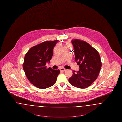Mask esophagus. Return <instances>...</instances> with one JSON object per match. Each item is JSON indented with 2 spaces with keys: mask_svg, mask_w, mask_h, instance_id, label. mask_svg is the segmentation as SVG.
<instances>
[{
  "mask_svg": "<svg viewBox=\"0 0 122 122\" xmlns=\"http://www.w3.org/2000/svg\"><path fill=\"white\" fill-rule=\"evenodd\" d=\"M60 71H61V72H64V71H65V70H66V69H64V68H61L60 69Z\"/></svg>",
  "mask_w": 122,
  "mask_h": 122,
  "instance_id": "obj_1",
  "label": "esophagus"
}]
</instances>
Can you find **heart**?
<instances>
[{"label":"heart","instance_id":"1","mask_svg":"<svg viewBox=\"0 0 122 122\" xmlns=\"http://www.w3.org/2000/svg\"><path fill=\"white\" fill-rule=\"evenodd\" d=\"M66 46H68V45H66Z\"/></svg>","mask_w":122,"mask_h":122}]
</instances>
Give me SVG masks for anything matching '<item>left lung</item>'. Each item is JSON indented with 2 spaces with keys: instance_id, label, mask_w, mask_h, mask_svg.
Returning <instances> with one entry per match:
<instances>
[{
  "instance_id": "8db88e82",
  "label": "left lung",
  "mask_w": 122,
  "mask_h": 122,
  "mask_svg": "<svg viewBox=\"0 0 122 122\" xmlns=\"http://www.w3.org/2000/svg\"><path fill=\"white\" fill-rule=\"evenodd\" d=\"M72 43L79 70L73 72L68 81L75 87L85 89L91 85L99 74L102 66L100 56L95 48L83 41L74 39Z\"/></svg>"
}]
</instances>
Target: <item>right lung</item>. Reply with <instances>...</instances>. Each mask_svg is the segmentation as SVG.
Here are the masks:
<instances>
[{"instance_id": "add662e5", "label": "right lung", "mask_w": 122, "mask_h": 122, "mask_svg": "<svg viewBox=\"0 0 122 122\" xmlns=\"http://www.w3.org/2000/svg\"><path fill=\"white\" fill-rule=\"evenodd\" d=\"M58 40L47 41L31 48L24 57L23 68L29 81L39 89L52 86L60 74L59 69L54 70L46 66L53 55V49Z\"/></svg>"}]
</instances>
